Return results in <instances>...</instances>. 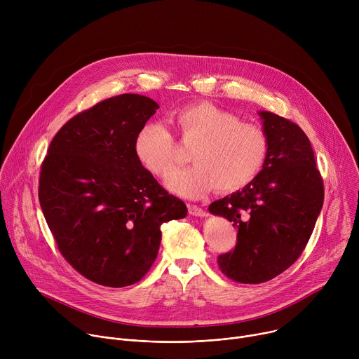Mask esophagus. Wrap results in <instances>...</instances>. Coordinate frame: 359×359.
I'll return each mask as SVG.
<instances>
[{
  "instance_id": "34e87169",
  "label": "esophagus",
  "mask_w": 359,
  "mask_h": 359,
  "mask_svg": "<svg viewBox=\"0 0 359 359\" xmlns=\"http://www.w3.org/2000/svg\"><path fill=\"white\" fill-rule=\"evenodd\" d=\"M187 209H189V213L191 216H196V217H206L208 216V212L203 210L198 206H196V204H187Z\"/></svg>"
}]
</instances>
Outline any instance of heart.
Listing matches in <instances>:
<instances>
[{
  "label": "heart",
  "mask_w": 359,
  "mask_h": 359,
  "mask_svg": "<svg viewBox=\"0 0 359 359\" xmlns=\"http://www.w3.org/2000/svg\"><path fill=\"white\" fill-rule=\"evenodd\" d=\"M170 123L189 153L191 166L170 175L176 166V143L161 123H147L136 135L137 159L166 186L182 196L198 197L210 189L236 191L251 183L263 170L269 156L266 130L212 104H193L170 114Z\"/></svg>",
  "instance_id": "b5f03b06"
}]
</instances>
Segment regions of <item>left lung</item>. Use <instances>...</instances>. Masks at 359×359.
I'll return each mask as SVG.
<instances>
[{"mask_svg":"<svg viewBox=\"0 0 359 359\" xmlns=\"http://www.w3.org/2000/svg\"><path fill=\"white\" fill-rule=\"evenodd\" d=\"M269 136L263 170L243 190L209 210L237 227L233 251L219 255L224 276L243 284L269 281L292 266L309 243L324 203V183L304 130L271 112H259Z\"/></svg>","mask_w":359,"mask_h":359,"instance_id":"8db88e82","label":"left lung"}]
</instances>
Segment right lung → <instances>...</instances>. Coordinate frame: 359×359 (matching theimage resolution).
<instances>
[{"label":"right lung","mask_w":359,"mask_h":359,"mask_svg":"<svg viewBox=\"0 0 359 359\" xmlns=\"http://www.w3.org/2000/svg\"><path fill=\"white\" fill-rule=\"evenodd\" d=\"M156 109L136 93L102 100L58 130L41 165L39 204L58 250L100 285L140 281L158 257L161 226L187 215L136 156V135Z\"/></svg>","instance_id":"right-lung-1"}]
</instances>
